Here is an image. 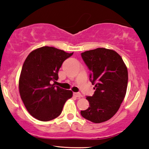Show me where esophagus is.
<instances>
[{
  "mask_svg": "<svg viewBox=\"0 0 149 149\" xmlns=\"http://www.w3.org/2000/svg\"><path fill=\"white\" fill-rule=\"evenodd\" d=\"M73 95H74L75 97H82L81 93H80V92H74V93H73Z\"/></svg>",
  "mask_w": 149,
  "mask_h": 149,
  "instance_id": "1",
  "label": "esophagus"
}]
</instances>
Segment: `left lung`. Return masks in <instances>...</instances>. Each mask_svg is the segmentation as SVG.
<instances>
[{
    "instance_id": "left-lung-1",
    "label": "left lung",
    "mask_w": 149,
    "mask_h": 149,
    "mask_svg": "<svg viewBox=\"0 0 149 149\" xmlns=\"http://www.w3.org/2000/svg\"><path fill=\"white\" fill-rule=\"evenodd\" d=\"M91 71L90 80L95 91L87 96L90 107L81 111L82 117L94 123L111 118L120 107L127 90L128 74L121 56L112 49L99 48L81 54Z\"/></svg>"
}]
</instances>
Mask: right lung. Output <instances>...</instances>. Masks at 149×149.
<instances>
[{"label": "right lung", "mask_w": 149, "mask_h": 149, "mask_svg": "<svg viewBox=\"0 0 149 149\" xmlns=\"http://www.w3.org/2000/svg\"><path fill=\"white\" fill-rule=\"evenodd\" d=\"M73 54L54 47L43 46L29 54L23 65L19 80L21 98L31 116L40 121H49L61 113L70 90L53 84L65 59Z\"/></svg>", "instance_id": "obj_1"}]
</instances>
